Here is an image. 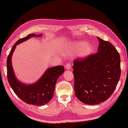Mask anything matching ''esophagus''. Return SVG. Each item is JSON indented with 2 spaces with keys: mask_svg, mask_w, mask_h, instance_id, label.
Returning <instances> with one entry per match:
<instances>
[{
  "mask_svg": "<svg viewBox=\"0 0 128 128\" xmlns=\"http://www.w3.org/2000/svg\"><path fill=\"white\" fill-rule=\"evenodd\" d=\"M65 68H66V70H70V68H71V65L69 63H68L66 64V66H65Z\"/></svg>",
  "mask_w": 128,
  "mask_h": 128,
  "instance_id": "obj_1",
  "label": "esophagus"
}]
</instances>
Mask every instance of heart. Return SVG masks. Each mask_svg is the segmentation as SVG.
Returning a JSON list of instances; mask_svg holds the SVG:
<instances>
[{
    "mask_svg": "<svg viewBox=\"0 0 128 128\" xmlns=\"http://www.w3.org/2000/svg\"><path fill=\"white\" fill-rule=\"evenodd\" d=\"M71 50L74 52H78V56L82 58L88 56L90 54L92 50L93 46L90 43H86L84 41H76L70 44Z\"/></svg>",
    "mask_w": 128,
    "mask_h": 128,
    "instance_id": "1",
    "label": "heart"
}]
</instances>
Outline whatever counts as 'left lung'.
Returning a JSON list of instances; mask_svg holds the SVG:
<instances>
[{"instance_id": "left-lung-1", "label": "left lung", "mask_w": 128, "mask_h": 128, "mask_svg": "<svg viewBox=\"0 0 128 128\" xmlns=\"http://www.w3.org/2000/svg\"><path fill=\"white\" fill-rule=\"evenodd\" d=\"M96 53L74 60L75 95L81 102L94 105L105 101L115 90L120 76V58L110 43L97 37Z\"/></svg>"}]
</instances>
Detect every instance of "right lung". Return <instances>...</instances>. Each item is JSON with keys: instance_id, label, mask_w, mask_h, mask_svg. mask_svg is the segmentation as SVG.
Returning a JSON list of instances; mask_svg holds the SVG:
<instances>
[{"instance_id": "right-lung-1", "label": "right lung", "mask_w": 128, "mask_h": 128, "mask_svg": "<svg viewBox=\"0 0 128 128\" xmlns=\"http://www.w3.org/2000/svg\"><path fill=\"white\" fill-rule=\"evenodd\" d=\"M42 34H30L15 43L7 59L8 79L15 94L28 104L40 106L47 104L52 98L58 78L64 72V67L58 66L49 68L36 82L25 84L18 80L12 66V56L17 45L31 37H42Z\"/></svg>"}]
</instances>
